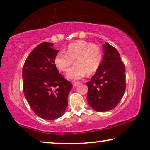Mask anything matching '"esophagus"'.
I'll return each instance as SVG.
<instances>
[{"mask_svg":"<svg viewBox=\"0 0 150 150\" xmlns=\"http://www.w3.org/2000/svg\"><path fill=\"white\" fill-rule=\"evenodd\" d=\"M80 84L79 82H74V83H73V87H77V85H79Z\"/></svg>","mask_w":150,"mask_h":150,"instance_id":"1","label":"esophagus"}]
</instances>
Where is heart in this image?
I'll return each instance as SVG.
<instances>
[{
    "instance_id": "heart-1",
    "label": "heart",
    "mask_w": 150,
    "mask_h": 150,
    "mask_svg": "<svg viewBox=\"0 0 150 150\" xmlns=\"http://www.w3.org/2000/svg\"><path fill=\"white\" fill-rule=\"evenodd\" d=\"M76 64L68 70L66 77L70 80H78L88 74L95 73L101 64L103 51L100 46L93 43L77 40L68 45L64 52H58L55 56L54 63L62 71H66L73 62Z\"/></svg>"
}]
</instances>
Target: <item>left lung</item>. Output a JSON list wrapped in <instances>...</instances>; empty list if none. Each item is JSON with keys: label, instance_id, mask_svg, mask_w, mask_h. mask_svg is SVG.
<instances>
[{"label": "left lung", "instance_id": "8db88e82", "mask_svg": "<svg viewBox=\"0 0 150 150\" xmlns=\"http://www.w3.org/2000/svg\"><path fill=\"white\" fill-rule=\"evenodd\" d=\"M104 55L95 74L87 82L88 105L97 112L115 108L126 89L125 66L117 50L107 42L103 44Z\"/></svg>", "mask_w": 150, "mask_h": 150}]
</instances>
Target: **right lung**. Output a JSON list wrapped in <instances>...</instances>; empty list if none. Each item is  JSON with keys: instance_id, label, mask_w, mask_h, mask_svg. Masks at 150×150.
I'll return each instance as SVG.
<instances>
[{"instance_id": "1", "label": "right lung", "mask_w": 150, "mask_h": 150, "mask_svg": "<svg viewBox=\"0 0 150 150\" xmlns=\"http://www.w3.org/2000/svg\"><path fill=\"white\" fill-rule=\"evenodd\" d=\"M53 43L44 42L35 47L22 69L23 91L27 102L37 116L55 120L65 113L67 96L73 86L59 74L54 63L59 50Z\"/></svg>"}]
</instances>
